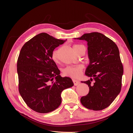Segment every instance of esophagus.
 Returning a JSON list of instances; mask_svg holds the SVG:
<instances>
[{"mask_svg": "<svg viewBox=\"0 0 133 133\" xmlns=\"http://www.w3.org/2000/svg\"><path fill=\"white\" fill-rule=\"evenodd\" d=\"M72 82H73V83H74V84L75 86H77L80 83L79 81L78 80H76V79H72Z\"/></svg>", "mask_w": 133, "mask_h": 133, "instance_id": "34e87169", "label": "esophagus"}]
</instances>
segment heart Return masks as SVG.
Returning <instances> with one entry per match:
<instances>
[{"mask_svg":"<svg viewBox=\"0 0 133 133\" xmlns=\"http://www.w3.org/2000/svg\"><path fill=\"white\" fill-rule=\"evenodd\" d=\"M82 45L75 44L74 45V49L75 50ZM52 58L53 61L56 63L58 62V51L57 50L54 51L52 54ZM83 66L82 65H77V66H68L63 69V73L64 75L66 77L73 78H78L82 74L83 71Z\"/></svg>","mask_w":133,"mask_h":133,"instance_id":"obj_1","label":"heart"}]
</instances>
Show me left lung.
Returning <instances> with one entry per match:
<instances>
[{"mask_svg":"<svg viewBox=\"0 0 133 133\" xmlns=\"http://www.w3.org/2000/svg\"><path fill=\"white\" fill-rule=\"evenodd\" d=\"M75 39L87 41L90 59L85 74L91 78L82 82L88 84L89 92L81 98V102L95 111L106 109L119 94L122 86L123 68L119 49L113 41L99 32L84 34Z\"/></svg>","mask_w":133,"mask_h":133,"instance_id":"left-lung-1","label":"left lung"}]
</instances>
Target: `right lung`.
I'll return each mask as SVG.
<instances>
[{"mask_svg": "<svg viewBox=\"0 0 133 133\" xmlns=\"http://www.w3.org/2000/svg\"><path fill=\"white\" fill-rule=\"evenodd\" d=\"M66 41L41 33L25 43L17 61L19 91L30 109L39 113L60 106L61 92L74 86L71 79L62 77L52 58L56 47Z\"/></svg>", "mask_w": 133, "mask_h": 133, "instance_id": "obj_1", "label": "right lung"}]
</instances>
